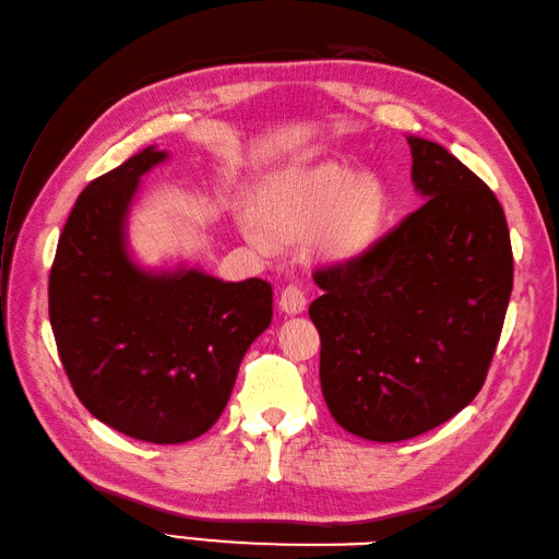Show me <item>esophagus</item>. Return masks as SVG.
I'll return each instance as SVG.
<instances>
[{"mask_svg": "<svg viewBox=\"0 0 559 559\" xmlns=\"http://www.w3.org/2000/svg\"><path fill=\"white\" fill-rule=\"evenodd\" d=\"M281 309L285 311V314H300V311H305V305H307V297H305V290L300 283H290L285 285V288L281 290V300H278Z\"/></svg>", "mask_w": 559, "mask_h": 559, "instance_id": "1", "label": "esophagus"}]
</instances>
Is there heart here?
Wrapping results in <instances>:
<instances>
[{
    "mask_svg": "<svg viewBox=\"0 0 559 559\" xmlns=\"http://www.w3.org/2000/svg\"><path fill=\"white\" fill-rule=\"evenodd\" d=\"M385 212L383 188L371 176H355L338 164L285 168L271 176L254 202V218L269 236L300 240L314 233L323 257H349L367 248L381 228ZM257 248L266 238L248 228Z\"/></svg>",
    "mask_w": 559,
    "mask_h": 559,
    "instance_id": "obj_1",
    "label": "heart"
}]
</instances>
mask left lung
Instances as JSON below:
<instances>
[{"label": "left lung", "instance_id": "1", "mask_svg": "<svg viewBox=\"0 0 559 559\" xmlns=\"http://www.w3.org/2000/svg\"><path fill=\"white\" fill-rule=\"evenodd\" d=\"M426 202L341 264L314 269L323 400L345 431L421 436L481 391L508 311L514 259L492 190L457 157L407 138Z\"/></svg>", "mask_w": 559, "mask_h": 559}]
</instances>
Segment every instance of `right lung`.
I'll list each match as a JSON object with an SVG mask.
<instances>
[{
    "label": "right lung",
    "instance_id": "right-lung-1",
    "mask_svg": "<svg viewBox=\"0 0 559 559\" xmlns=\"http://www.w3.org/2000/svg\"><path fill=\"white\" fill-rule=\"evenodd\" d=\"M164 159L147 147L87 183L49 271V321L78 400L116 431L159 445L210 431L274 314L262 278L152 274L128 257V210Z\"/></svg>",
    "mask_w": 559,
    "mask_h": 559
}]
</instances>
